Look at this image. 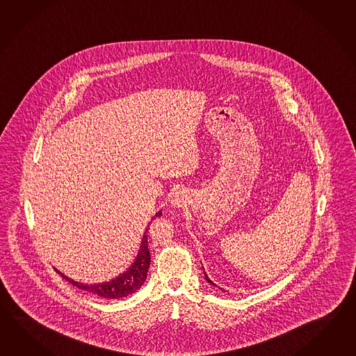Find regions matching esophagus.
Returning <instances> with one entry per match:
<instances>
[{
  "mask_svg": "<svg viewBox=\"0 0 356 356\" xmlns=\"http://www.w3.org/2000/svg\"><path fill=\"white\" fill-rule=\"evenodd\" d=\"M182 203H184V200H182L181 195H179V194H177V195H176V197H175V200H174L175 206L181 207Z\"/></svg>",
  "mask_w": 356,
  "mask_h": 356,
  "instance_id": "obj_1",
  "label": "esophagus"
}]
</instances>
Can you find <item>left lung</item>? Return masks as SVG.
I'll use <instances>...</instances> for the list:
<instances>
[{
  "mask_svg": "<svg viewBox=\"0 0 356 356\" xmlns=\"http://www.w3.org/2000/svg\"><path fill=\"white\" fill-rule=\"evenodd\" d=\"M204 276H206V280H207V281H208V282H209V284H214L213 282H212V281H211V280H209V278H208V276H207L206 273H204ZM214 286H216V284H214Z\"/></svg>",
  "mask_w": 356,
  "mask_h": 356,
  "instance_id": "1",
  "label": "left lung"
}]
</instances>
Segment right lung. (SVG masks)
<instances>
[{"mask_svg":"<svg viewBox=\"0 0 356 356\" xmlns=\"http://www.w3.org/2000/svg\"><path fill=\"white\" fill-rule=\"evenodd\" d=\"M161 214H162V212L156 213L153 218H157ZM150 223H152V221H150ZM149 264L150 253L149 248H148V229H145V234L143 236L140 249H139V253H138V257L135 259L134 264L124 275L118 277L116 280H112L111 282L99 284H79L76 281H72L70 278L63 276L57 269H55V270L58 275H61V277H63L66 281H69L70 284L76 286L78 289L84 290V291L95 293L97 296H101L104 299H121V298H125V296H129V295L135 293L144 284V281L147 278Z\"/></svg>","mask_w":356,"mask_h":356,"instance_id":"right-lung-1","label":"right lung"}]
</instances>
